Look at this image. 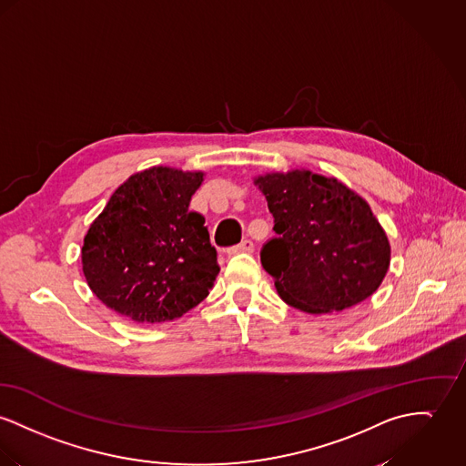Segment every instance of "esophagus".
<instances>
[{
	"mask_svg": "<svg viewBox=\"0 0 466 466\" xmlns=\"http://www.w3.org/2000/svg\"><path fill=\"white\" fill-rule=\"evenodd\" d=\"M253 251V243H251L250 239H245V241H241L239 245H236V247H230L227 253L228 255H236V253H251Z\"/></svg>",
	"mask_w": 466,
	"mask_h": 466,
	"instance_id": "obj_1",
	"label": "esophagus"
}]
</instances>
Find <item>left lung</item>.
Instances as JSON below:
<instances>
[{
  "label": "left lung",
  "instance_id": "1",
  "mask_svg": "<svg viewBox=\"0 0 466 466\" xmlns=\"http://www.w3.org/2000/svg\"><path fill=\"white\" fill-rule=\"evenodd\" d=\"M253 184L279 234L264 245L260 262L287 305L331 314L378 290L390 266V243L359 193L307 168L262 174Z\"/></svg>",
  "mask_w": 466,
  "mask_h": 466
}]
</instances>
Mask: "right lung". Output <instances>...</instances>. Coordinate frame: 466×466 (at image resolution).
<instances>
[{
    "label": "right lung",
    "instance_id": "right-lung-1",
    "mask_svg": "<svg viewBox=\"0 0 466 466\" xmlns=\"http://www.w3.org/2000/svg\"><path fill=\"white\" fill-rule=\"evenodd\" d=\"M204 172L152 167L120 184L83 241V275L107 309L174 321L204 301L219 271L206 219L189 211Z\"/></svg>",
    "mask_w": 466,
    "mask_h": 466
}]
</instances>
